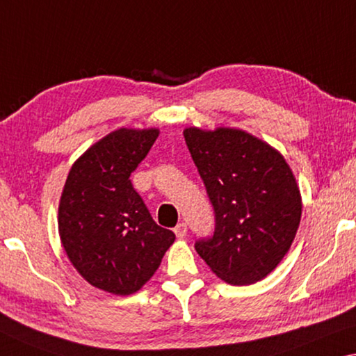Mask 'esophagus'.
Masks as SVG:
<instances>
[{
	"label": "esophagus",
	"instance_id": "1",
	"mask_svg": "<svg viewBox=\"0 0 356 356\" xmlns=\"http://www.w3.org/2000/svg\"><path fill=\"white\" fill-rule=\"evenodd\" d=\"M173 231H175V235H177L179 240H181V238L186 237V234H188V226H186V222H179L178 226L173 229Z\"/></svg>",
	"mask_w": 356,
	"mask_h": 356
}]
</instances>
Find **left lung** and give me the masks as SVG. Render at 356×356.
I'll list each match as a JSON object with an SVG mask.
<instances>
[{"mask_svg":"<svg viewBox=\"0 0 356 356\" xmlns=\"http://www.w3.org/2000/svg\"><path fill=\"white\" fill-rule=\"evenodd\" d=\"M215 210V234L195 250L218 277L251 285L280 264L296 237L302 199L280 152L245 130L184 129Z\"/></svg>","mask_w":356,"mask_h":356,"instance_id":"obj_1","label":"left lung"}]
</instances>
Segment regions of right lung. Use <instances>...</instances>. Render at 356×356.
Masks as SVG:
<instances>
[{
    "label": "right lung",
    "mask_w": 356,
    "mask_h": 356,
    "mask_svg": "<svg viewBox=\"0 0 356 356\" xmlns=\"http://www.w3.org/2000/svg\"><path fill=\"white\" fill-rule=\"evenodd\" d=\"M159 129H118L92 145L68 173L58 234L74 269L92 286L129 296L154 275L175 234L157 226L130 175Z\"/></svg>",
    "instance_id": "obj_1"
}]
</instances>
